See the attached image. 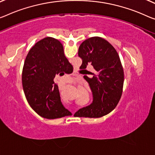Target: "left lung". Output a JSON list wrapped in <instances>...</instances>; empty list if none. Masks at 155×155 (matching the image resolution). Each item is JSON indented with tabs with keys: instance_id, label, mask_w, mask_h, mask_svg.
<instances>
[{
	"instance_id": "left-lung-1",
	"label": "left lung",
	"mask_w": 155,
	"mask_h": 155,
	"mask_svg": "<svg viewBox=\"0 0 155 155\" xmlns=\"http://www.w3.org/2000/svg\"><path fill=\"white\" fill-rule=\"evenodd\" d=\"M78 55L82 59L81 69L93 66L91 78L84 76L93 94V102L75 114L78 117L100 118L110 113L122 96L124 72L120 59L112 45L99 37L89 38L79 47Z\"/></svg>"
}]
</instances>
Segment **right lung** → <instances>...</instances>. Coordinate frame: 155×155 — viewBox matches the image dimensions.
Here are the masks:
<instances>
[{"label": "right lung", "mask_w": 155, "mask_h": 155, "mask_svg": "<svg viewBox=\"0 0 155 155\" xmlns=\"http://www.w3.org/2000/svg\"><path fill=\"white\" fill-rule=\"evenodd\" d=\"M71 68L62 44L53 37L40 40L28 52L23 68V89L28 103L40 116L54 119L71 115L61 104L54 82L56 75H64Z\"/></svg>", "instance_id": "right-lung-1"}]
</instances>
